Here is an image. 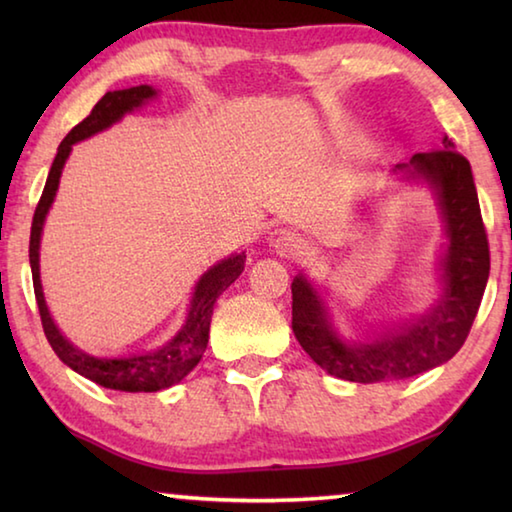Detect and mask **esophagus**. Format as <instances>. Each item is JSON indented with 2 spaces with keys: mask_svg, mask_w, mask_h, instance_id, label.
Instances as JSON below:
<instances>
[{
  "mask_svg": "<svg viewBox=\"0 0 512 512\" xmlns=\"http://www.w3.org/2000/svg\"><path fill=\"white\" fill-rule=\"evenodd\" d=\"M266 244L275 248L280 255H296L302 246V239L296 232H291L287 228H277L273 232H268Z\"/></svg>",
  "mask_w": 512,
  "mask_h": 512,
  "instance_id": "1",
  "label": "esophagus"
}]
</instances>
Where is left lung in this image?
Returning a JSON list of instances; mask_svg holds the SVG:
<instances>
[{
    "label": "left lung",
    "mask_w": 512,
    "mask_h": 512,
    "mask_svg": "<svg viewBox=\"0 0 512 512\" xmlns=\"http://www.w3.org/2000/svg\"><path fill=\"white\" fill-rule=\"evenodd\" d=\"M395 171L431 189L445 225L436 302L418 318L381 325L379 332L375 329L363 339H348L334 327L329 307L309 277L298 273L291 282V327L302 350L329 375L357 384L409 379L452 359L470 334L490 275L488 237L472 167L454 151L452 140L445 137L440 151L415 153Z\"/></svg>",
    "instance_id": "1"
}]
</instances>
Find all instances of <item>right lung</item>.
<instances>
[{"label":"right lung","instance_id":"right-lung-1","mask_svg":"<svg viewBox=\"0 0 512 512\" xmlns=\"http://www.w3.org/2000/svg\"><path fill=\"white\" fill-rule=\"evenodd\" d=\"M158 97V90L153 85H135V88L126 90H112L106 92L99 99L97 106L85 117L81 124H76L72 131L58 146V153L51 164L47 185L42 189L40 203L36 207L31 223V241H29V262L33 273V291H36L42 327H45V336L51 348L58 354V359L65 366L79 372L85 379L94 381L103 388H112V391L124 393H155L162 388H169L178 381H183L189 372H192L198 361L203 359V352L207 348V339H210V323L214 302L221 293L237 280L246 266V253H232L230 257L221 259L219 264L207 268L196 282L192 300H189V309L185 316V323L171 339L160 345L158 350L144 352V354H131V357H94V354L83 352L76 348L72 341H67L54 318L49 314L45 293H42L40 282V239L42 228H45V219L49 214V207L54 203L60 173H63L65 162L72 153V146L76 142L88 140V137L106 131L112 124L142 108L144 103Z\"/></svg>","mask_w":512,"mask_h":512}]
</instances>
